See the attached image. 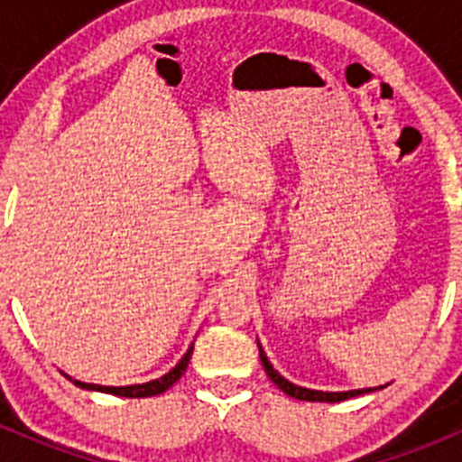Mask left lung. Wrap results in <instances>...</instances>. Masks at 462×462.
Returning <instances> with one entry per match:
<instances>
[{"label":"left lung","mask_w":462,"mask_h":462,"mask_svg":"<svg viewBox=\"0 0 462 462\" xmlns=\"http://www.w3.org/2000/svg\"><path fill=\"white\" fill-rule=\"evenodd\" d=\"M259 356H261V363H263V370H266L268 377L275 382L277 389H282L284 393L291 395V398H296V400H310V402H340V400L354 398V395H363V393H370V391H374V389H358V391H340V393H328V391L303 389V386H296V383H291L289 379L282 377V374L273 368L271 361H268V356L263 354V349H261V345H259ZM379 389H382V386H379Z\"/></svg>","instance_id":"obj_1"}]
</instances>
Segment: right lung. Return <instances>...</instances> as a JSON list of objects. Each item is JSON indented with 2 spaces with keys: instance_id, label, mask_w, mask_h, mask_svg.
I'll use <instances>...</instances> for the list:
<instances>
[{
  "instance_id": "add662e5",
  "label": "right lung",
  "mask_w": 462,
  "mask_h": 462,
  "mask_svg": "<svg viewBox=\"0 0 462 462\" xmlns=\"http://www.w3.org/2000/svg\"><path fill=\"white\" fill-rule=\"evenodd\" d=\"M191 352H194V345L187 349L185 356L180 358V363L175 365L171 373H166L164 377L159 379H152V382H145V383H132V386H99V383H85V382H79V379H71L67 374L69 379H71L76 386H80V389H88V391H101V393H113V395H122V398H150V395H159L164 393L166 389H171L178 379L185 374L187 370V363H189L191 358Z\"/></svg>"
}]
</instances>
